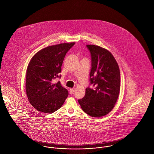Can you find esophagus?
Returning a JSON list of instances; mask_svg holds the SVG:
<instances>
[{"label":"esophagus","instance_id":"esophagus-1","mask_svg":"<svg viewBox=\"0 0 154 154\" xmlns=\"http://www.w3.org/2000/svg\"><path fill=\"white\" fill-rule=\"evenodd\" d=\"M74 91H75V89H74V88H71V89H69L70 94H72L74 92Z\"/></svg>","mask_w":154,"mask_h":154}]
</instances>
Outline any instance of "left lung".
Instances as JSON below:
<instances>
[{
  "instance_id": "obj_1",
  "label": "left lung",
  "mask_w": 154,
  "mask_h": 154,
  "mask_svg": "<svg viewBox=\"0 0 154 154\" xmlns=\"http://www.w3.org/2000/svg\"><path fill=\"white\" fill-rule=\"evenodd\" d=\"M91 55V85L86 89L85 96L79 100L82 110L88 115L102 117L115 107L119 97L121 75L118 64L107 50L95 45H86Z\"/></svg>"
}]
</instances>
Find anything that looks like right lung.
Returning a JSON list of instances; mask_svg holds the SVG:
<instances>
[{
    "label": "right lung",
    "mask_w": 154,
    "mask_h": 154,
    "mask_svg": "<svg viewBox=\"0 0 154 154\" xmlns=\"http://www.w3.org/2000/svg\"><path fill=\"white\" fill-rule=\"evenodd\" d=\"M75 42L48 46L31 59L26 71V91L29 103L37 110L52 113L60 109L68 95L59 81L64 57Z\"/></svg>",
    "instance_id": "add662e5"
}]
</instances>
